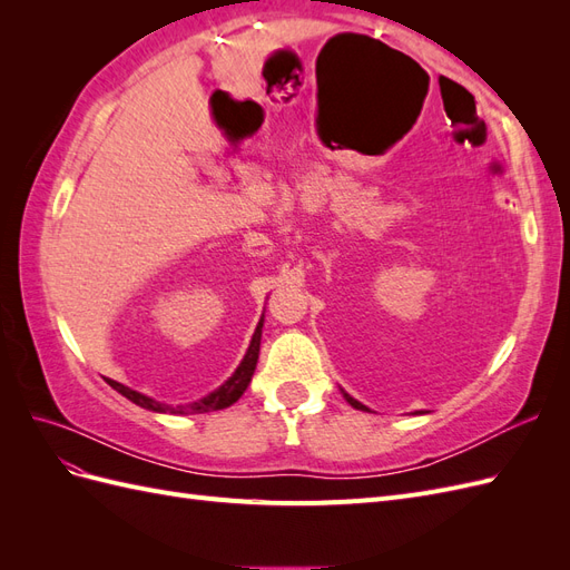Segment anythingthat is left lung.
Segmentation results:
<instances>
[{
    "label": "left lung",
    "mask_w": 570,
    "mask_h": 570,
    "mask_svg": "<svg viewBox=\"0 0 570 570\" xmlns=\"http://www.w3.org/2000/svg\"><path fill=\"white\" fill-rule=\"evenodd\" d=\"M344 400H347V402H350V404H352L354 409H358V411H368V409H366L364 404H361V402H356V400H354V396H350L347 392H344Z\"/></svg>",
    "instance_id": "left-lung-1"
}]
</instances>
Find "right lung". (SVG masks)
I'll return each mask as SVG.
<instances>
[{"label":"right lung","mask_w":570,"mask_h":570,"mask_svg":"<svg viewBox=\"0 0 570 570\" xmlns=\"http://www.w3.org/2000/svg\"><path fill=\"white\" fill-rule=\"evenodd\" d=\"M262 325H264V321H258L256 331H254V337H252V342H249V350H247V354H245V358H243V364L237 366V371H235V373L228 377V381L223 383L218 390H214L212 394H206L204 400H199V402H195V404L170 406V404H161V402H157V400H151V396L140 394L137 390H130V387H126V385H120V383H116V381H109V377H107V383H109L116 392L128 396V400H130L132 404L142 406V409H149V411H157V413H206V411L226 409V406L235 404V402L239 400V396L245 394L247 385L252 383V375H254L256 361H258V344H262Z\"/></svg>","instance_id":"right-lung-1"}]
</instances>
